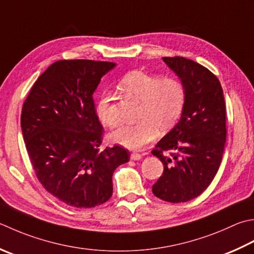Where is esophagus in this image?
Masks as SVG:
<instances>
[{"label":"esophagus","mask_w":254,"mask_h":254,"mask_svg":"<svg viewBox=\"0 0 254 254\" xmlns=\"http://www.w3.org/2000/svg\"><path fill=\"white\" fill-rule=\"evenodd\" d=\"M131 160L132 161H138V160H141L142 158V154H140V153H136V152H133V153H131Z\"/></svg>","instance_id":"34e87169"}]
</instances>
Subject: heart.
Segmentation results:
<instances>
[{
    "label": "heart",
    "instance_id": "heart-1",
    "mask_svg": "<svg viewBox=\"0 0 254 254\" xmlns=\"http://www.w3.org/2000/svg\"><path fill=\"white\" fill-rule=\"evenodd\" d=\"M120 88L128 98L140 103L135 124H124L111 133V140L132 150L142 148L155 138L157 130L170 131L185 110L187 91L176 79L131 71L120 81ZM113 96L104 91L97 103V114L104 126L113 127L118 118L113 112Z\"/></svg>",
    "mask_w": 254,
    "mask_h": 254
}]
</instances>
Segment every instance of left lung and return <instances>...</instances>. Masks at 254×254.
<instances>
[{"label": "left lung", "mask_w": 254, "mask_h": 254, "mask_svg": "<svg viewBox=\"0 0 254 254\" xmlns=\"http://www.w3.org/2000/svg\"><path fill=\"white\" fill-rule=\"evenodd\" d=\"M186 88L181 121L158 142L153 155L164 164L153 193L168 202L191 200L210 185L220 166L227 137L226 103L219 79L185 57H163Z\"/></svg>", "instance_id": "left-lung-1"}]
</instances>
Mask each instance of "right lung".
I'll return each instance as SVG.
<instances>
[{"label":"right lung","mask_w":254,"mask_h":254,"mask_svg":"<svg viewBox=\"0 0 254 254\" xmlns=\"http://www.w3.org/2000/svg\"><path fill=\"white\" fill-rule=\"evenodd\" d=\"M114 66L58 61L38 77L23 104L21 127L35 175L68 206L92 208L108 201L114 170L130 160L124 147L99 148L104 130L92 96Z\"/></svg>","instance_id":"right-lung-1"}]
</instances>
